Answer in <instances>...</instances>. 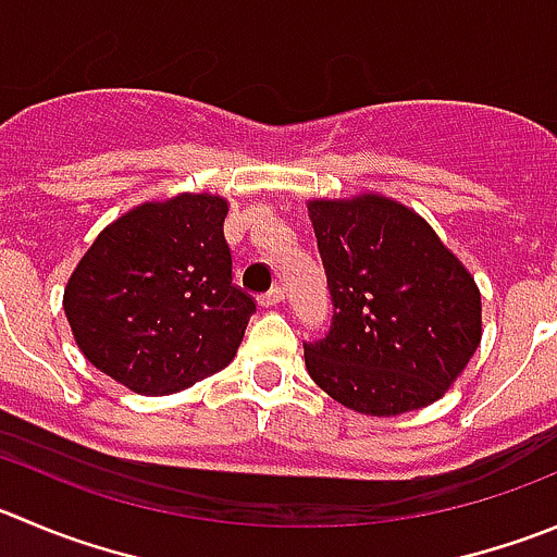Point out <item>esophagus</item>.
<instances>
[{
	"label": "esophagus",
	"instance_id": "34e87169",
	"mask_svg": "<svg viewBox=\"0 0 557 557\" xmlns=\"http://www.w3.org/2000/svg\"><path fill=\"white\" fill-rule=\"evenodd\" d=\"M284 300V287H273L270 293L259 295V306L262 309H273V306H278Z\"/></svg>",
	"mask_w": 557,
	"mask_h": 557
}]
</instances>
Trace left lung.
<instances>
[{"label":"left lung","mask_w":557,"mask_h":557,"mask_svg":"<svg viewBox=\"0 0 557 557\" xmlns=\"http://www.w3.org/2000/svg\"><path fill=\"white\" fill-rule=\"evenodd\" d=\"M333 298L306 369L331 399L374 418L446 396L481 344V293L423 215L377 190L309 199Z\"/></svg>","instance_id":"obj_1"}]
</instances>
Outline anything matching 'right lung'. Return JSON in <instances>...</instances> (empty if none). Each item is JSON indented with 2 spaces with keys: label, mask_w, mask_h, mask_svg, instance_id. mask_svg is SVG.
I'll return each instance as SVG.
<instances>
[{
  "label": "right lung",
  "mask_w": 557,
  "mask_h": 557,
  "mask_svg": "<svg viewBox=\"0 0 557 557\" xmlns=\"http://www.w3.org/2000/svg\"><path fill=\"white\" fill-rule=\"evenodd\" d=\"M230 202L183 190L100 230L62 295L82 355L134 394L166 396L230 367L253 300L232 284Z\"/></svg>",
  "instance_id": "1"
}]
</instances>
